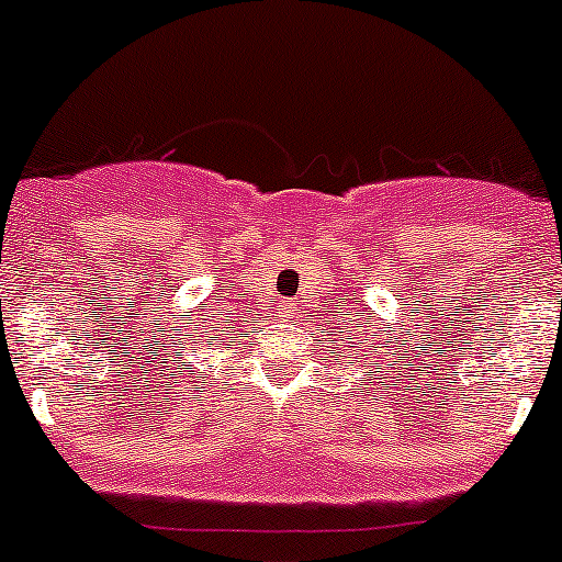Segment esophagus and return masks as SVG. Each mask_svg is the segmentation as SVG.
<instances>
[{"label":"esophagus","instance_id":"esophagus-1","mask_svg":"<svg viewBox=\"0 0 562 562\" xmlns=\"http://www.w3.org/2000/svg\"><path fill=\"white\" fill-rule=\"evenodd\" d=\"M282 313L288 315V313H291V307H288V304H282ZM285 315H282V318H285Z\"/></svg>","mask_w":562,"mask_h":562}]
</instances>
